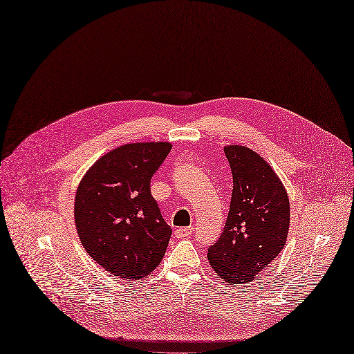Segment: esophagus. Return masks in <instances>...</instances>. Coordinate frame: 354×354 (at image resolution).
Segmentation results:
<instances>
[{
    "instance_id": "obj_1",
    "label": "esophagus",
    "mask_w": 354,
    "mask_h": 354,
    "mask_svg": "<svg viewBox=\"0 0 354 354\" xmlns=\"http://www.w3.org/2000/svg\"><path fill=\"white\" fill-rule=\"evenodd\" d=\"M193 227H180L176 230V237L181 239V237H189L192 234Z\"/></svg>"
}]
</instances>
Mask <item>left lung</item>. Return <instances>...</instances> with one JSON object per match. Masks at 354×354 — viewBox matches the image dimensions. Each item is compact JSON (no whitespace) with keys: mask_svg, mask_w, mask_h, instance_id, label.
Segmentation results:
<instances>
[{"mask_svg":"<svg viewBox=\"0 0 354 354\" xmlns=\"http://www.w3.org/2000/svg\"><path fill=\"white\" fill-rule=\"evenodd\" d=\"M233 193L221 236L208 259L230 284L250 283L286 246L290 225L287 192L274 169L246 146H225Z\"/></svg>","mask_w":354,"mask_h":354,"instance_id":"obj_1","label":"left lung"}]
</instances>
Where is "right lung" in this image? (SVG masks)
Segmentation results:
<instances>
[{"instance_id": "add662e5", "label": "right lung", "mask_w": 354, "mask_h": 354, "mask_svg": "<svg viewBox=\"0 0 354 354\" xmlns=\"http://www.w3.org/2000/svg\"><path fill=\"white\" fill-rule=\"evenodd\" d=\"M171 145L130 143L108 152L80 181L75 221L83 248L123 279L149 275L164 258L173 230L151 194V178Z\"/></svg>"}]
</instances>
